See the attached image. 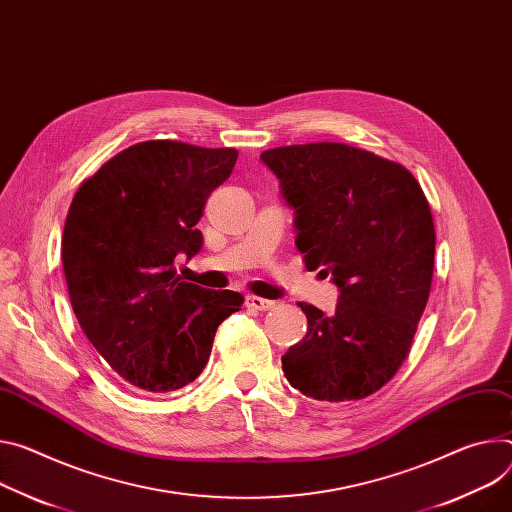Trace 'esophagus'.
<instances>
[{"mask_svg":"<svg viewBox=\"0 0 512 512\" xmlns=\"http://www.w3.org/2000/svg\"><path fill=\"white\" fill-rule=\"evenodd\" d=\"M247 306L255 308V310H271L275 306V302L267 300V298H259V296H247Z\"/></svg>","mask_w":512,"mask_h":512,"instance_id":"obj_1","label":"esophagus"}]
</instances>
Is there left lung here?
<instances>
[{
  "label": "left lung",
  "mask_w": 512,
  "mask_h": 512,
  "mask_svg": "<svg viewBox=\"0 0 512 512\" xmlns=\"http://www.w3.org/2000/svg\"><path fill=\"white\" fill-rule=\"evenodd\" d=\"M294 208L296 247L308 269L333 275L331 316L298 304L306 337L282 357L292 388L327 402L361 400L406 359L433 282L435 224L414 175L343 143L261 153Z\"/></svg>",
  "instance_id": "obj_1"
}]
</instances>
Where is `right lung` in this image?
Instances as JSON below:
<instances>
[{
    "instance_id": "right-lung-1",
    "label": "right lung",
    "mask_w": 512,
    "mask_h": 512,
    "mask_svg": "<svg viewBox=\"0 0 512 512\" xmlns=\"http://www.w3.org/2000/svg\"><path fill=\"white\" fill-rule=\"evenodd\" d=\"M237 149L138 143L85 179L63 230V269L89 343L130 386L171 392L208 363L218 324L243 296L181 282L206 200L237 163Z\"/></svg>"
}]
</instances>
